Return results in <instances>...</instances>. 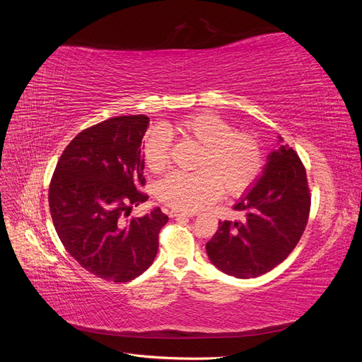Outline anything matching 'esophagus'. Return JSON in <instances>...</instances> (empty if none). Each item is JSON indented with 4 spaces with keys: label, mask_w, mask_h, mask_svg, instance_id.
I'll return each instance as SVG.
<instances>
[{
    "label": "esophagus",
    "mask_w": 362,
    "mask_h": 362,
    "mask_svg": "<svg viewBox=\"0 0 362 362\" xmlns=\"http://www.w3.org/2000/svg\"><path fill=\"white\" fill-rule=\"evenodd\" d=\"M169 216H170V217H192L193 213L180 211V210H169Z\"/></svg>",
    "instance_id": "1"
}]
</instances>
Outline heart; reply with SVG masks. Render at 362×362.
<instances>
[{"label":"heart","mask_w":362,"mask_h":362,"mask_svg":"<svg viewBox=\"0 0 362 362\" xmlns=\"http://www.w3.org/2000/svg\"><path fill=\"white\" fill-rule=\"evenodd\" d=\"M163 128L151 129L144 140L141 152L149 170L160 173L169 166L170 144L166 131L199 146L196 172H172L156 185L158 201L175 210L193 211L217 199L222 192L235 198L247 192L259 177V141L247 131H235L223 117L199 112Z\"/></svg>","instance_id":"1"}]
</instances>
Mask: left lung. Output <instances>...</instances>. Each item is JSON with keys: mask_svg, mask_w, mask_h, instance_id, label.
Instances as JSON below:
<instances>
[{"mask_svg": "<svg viewBox=\"0 0 362 362\" xmlns=\"http://www.w3.org/2000/svg\"><path fill=\"white\" fill-rule=\"evenodd\" d=\"M311 208L306 172L298 152L281 145L261 178L234 210L243 221L218 222L205 245L208 258L226 275L257 278L286 259L305 231Z\"/></svg>", "mask_w": 362, "mask_h": 362, "instance_id": "left-lung-1", "label": "left lung"}]
</instances>
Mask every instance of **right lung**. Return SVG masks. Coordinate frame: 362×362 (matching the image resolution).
Masks as SVG:
<instances>
[{
	"label": "right lung",
	"mask_w": 362,
	"mask_h": 362,
	"mask_svg": "<svg viewBox=\"0 0 362 362\" xmlns=\"http://www.w3.org/2000/svg\"><path fill=\"white\" fill-rule=\"evenodd\" d=\"M145 115L117 116L83 129L64 148L49 182V211L64 249L92 275L128 282L141 275L158 250L169 217L154 208L127 217L148 201L141 152Z\"/></svg>",
	"instance_id": "add662e5"
}]
</instances>
